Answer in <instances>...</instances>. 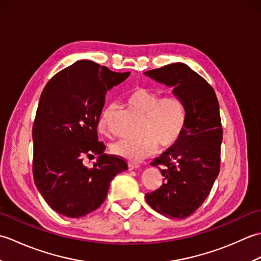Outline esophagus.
Masks as SVG:
<instances>
[{
	"label": "esophagus",
	"mask_w": 261,
	"mask_h": 261,
	"mask_svg": "<svg viewBox=\"0 0 261 261\" xmlns=\"http://www.w3.org/2000/svg\"><path fill=\"white\" fill-rule=\"evenodd\" d=\"M127 165H129V168H130V169H136V168H139V167H140V165L137 164V163H131V162H130Z\"/></svg>",
	"instance_id": "esophagus-1"
}]
</instances>
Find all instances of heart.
Segmentation results:
<instances>
[{"instance_id": "heart-1", "label": "heart", "mask_w": 261, "mask_h": 261, "mask_svg": "<svg viewBox=\"0 0 261 261\" xmlns=\"http://www.w3.org/2000/svg\"><path fill=\"white\" fill-rule=\"evenodd\" d=\"M126 103L145 116L141 137L138 140L122 139L111 148L114 154L130 162H140L157 150L158 143L170 148L178 142L187 125V109L184 101L176 94L162 96L158 91L148 87H136L126 96ZM116 105H105L97 119L101 134L112 131V121Z\"/></svg>"}]
</instances>
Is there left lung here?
Here are the masks:
<instances>
[{"label": "left lung", "mask_w": 261, "mask_h": 261, "mask_svg": "<svg viewBox=\"0 0 261 261\" xmlns=\"http://www.w3.org/2000/svg\"><path fill=\"white\" fill-rule=\"evenodd\" d=\"M145 74L174 87L187 109L181 139L151 163L158 168L163 166L164 179L158 190L146 194V201L167 218L185 219L206 199L219 175L223 137L219 102L213 87L185 64H170Z\"/></svg>", "instance_id": "1"}]
</instances>
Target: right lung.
Wrapping results in <instances>:
<instances>
[{
	"instance_id": "add662e5",
	"label": "right lung",
	"mask_w": 261,
	"mask_h": 261,
	"mask_svg": "<svg viewBox=\"0 0 261 261\" xmlns=\"http://www.w3.org/2000/svg\"><path fill=\"white\" fill-rule=\"evenodd\" d=\"M115 73L91 60H79L47 83L33 122L32 173L49 206L67 218H82L101 206L110 182L127 169L125 160L103 153L97 119L105 94L123 82ZM99 154L92 169L82 163Z\"/></svg>"
}]
</instances>
